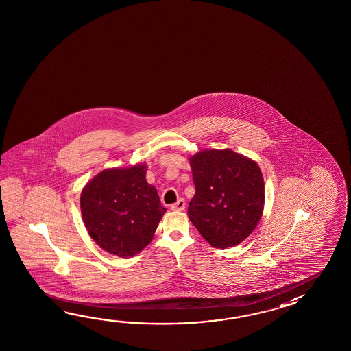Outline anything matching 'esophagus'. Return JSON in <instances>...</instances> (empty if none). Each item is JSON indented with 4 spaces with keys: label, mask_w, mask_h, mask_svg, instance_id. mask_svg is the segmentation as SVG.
Returning a JSON list of instances; mask_svg holds the SVG:
<instances>
[{
    "label": "esophagus",
    "mask_w": 351,
    "mask_h": 351,
    "mask_svg": "<svg viewBox=\"0 0 351 351\" xmlns=\"http://www.w3.org/2000/svg\"><path fill=\"white\" fill-rule=\"evenodd\" d=\"M184 208H186V202L182 198L171 206L172 210H183Z\"/></svg>",
    "instance_id": "34e87169"
}]
</instances>
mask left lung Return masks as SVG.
<instances>
[{
    "mask_svg": "<svg viewBox=\"0 0 351 351\" xmlns=\"http://www.w3.org/2000/svg\"><path fill=\"white\" fill-rule=\"evenodd\" d=\"M195 194L188 217L210 246L246 239L261 219L265 184L257 163L231 149H206L189 158Z\"/></svg>",
    "mask_w": 351,
    "mask_h": 351,
    "instance_id": "left-lung-1",
    "label": "left lung"
}]
</instances>
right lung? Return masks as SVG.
<instances>
[{
    "instance_id": "add662e5",
    "label": "right lung",
    "mask_w": 351,
    "mask_h": 351,
    "mask_svg": "<svg viewBox=\"0 0 351 351\" xmlns=\"http://www.w3.org/2000/svg\"><path fill=\"white\" fill-rule=\"evenodd\" d=\"M145 173V165L105 169L82 189V221L90 237L121 258L149 245L167 210Z\"/></svg>"
}]
</instances>
